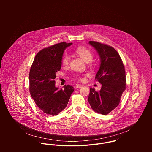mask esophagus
<instances>
[{
	"label": "esophagus",
	"mask_w": 152,
	"mask_h": 152,
	"mask_svg": "<svg viewBox=\"0 0 152 152\" xmlns=\"http://www.w3.org/2000/svg\"><path fill=\"white\" fill-rule=\"evenodd\" d=\"M82 87H83V86H82V85L78 84V85H77V86H76V89H79V88H81Z\"/></svg>",
	"instance_id": "1"
}]
</instances>
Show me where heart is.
Instances as JSON below:
<instances>
[{"mask_svg":"<svg viewBox=\"0 0 152 152\" xmlns=\"http://www.w3.org/2000/svg\"><path fill=\"white\" fill-rule=\"evenodd\" d=\"M75 51L78 55H79L86 62H90L93 59V53L92 51L88 49L86 47L80 46L77 47L75 49ZM69 55L67 53H64L61 59L62 64L64 66H67L69 64ZM74 76L75 77L78 79H81V77H80L79 76L75 75Z\"/></svg>","mask_w":152,"mask_h":152,"instance_id":"b5f03b06","label":"heart"}]
</instances>
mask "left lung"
<instances>
[{"mask_svg": "<svg viewBox=\"0 0 152 152\" xmlns=\"http://www.w3.org/2000/svg\"><path fill=\"white\" fill-rule=\"evenodd\" d=\"M100 58L99 69L95 79L101 84L100 91L90 88L88 102L97 113L108 115L118 105L126 88L125 71L118 53L107 44L89 41Z\"/></svg>", "mask_w": 152, "mask_h": 152, "instance_id": "8db88e82", "label": "left lung"}]
</instances>
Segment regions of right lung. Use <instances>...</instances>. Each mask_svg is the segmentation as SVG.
Returning <instances> with one entry per match:
<instances>
[{
  "label": "right lung",
  "mask_w": 152,
  "mask_h": 152,
  "mask_svg": "<svg viewBox=\"0 0 152 152\" xmlns=\"http://www.w3.org/2000/svg\"><path fill=\"white\" fill-rule=\"evenodd\" d=\"M72 44L61 42L44 48L37 53L31 65L30 94L38 108L47 115H57L63 110L74 91L69 85L58 89L54 80L61 69L64 51Z\"/></svg>",
  "instance_id": "right-lung-1"
}]
</instances>
